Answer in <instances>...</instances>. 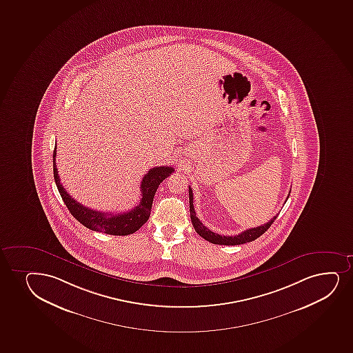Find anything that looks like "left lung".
<instances>
[{"label":"left lung","mask_w":353,"mask_h":353,"mask_svg":"<svg viewBox=\"0 0 353 353\" xmlns=\"http://www.w3.org/2000/svg\"><path fill=\"white\" fill-rule=\"evenodd\" d=\"M190 193V211H191V220L194 227L195 232L198 233L201 238L210 241V243H215V245H227V246H234V245H241V243H251L253 240L258 239L260 235H263L265 232L268 231L272 223H274L276 219V215H274L268 223L261 225V226L253 227L248 228L246 231L241 232L238 235H220L214 232L210 231L203 223L198 219V216L195 214L194 205H193V192L192 188H188ZM291 193V191H290ZM290 196V194L288 195ZM286 199V201H288Z\"/></svg>","instance_id":"obj_1"}]
</instances>
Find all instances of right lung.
Returning a JSON list of instances; mask_svg holds the SVG:
<instances>
[{
    "mask_svg": "<svg viewBox=\"0 0 353 353\" xmlns=\"http://www.w3.org/2000/svg\"><path fill=\"white\" fill-rule=\"evenodd\" d=\"M55 157H57V146L54 148L53 153L54 179H55L59 193L61 195L62 200L70 212V214L73 215L79 223H81L83 226L90 228L92 231L102 232L110 235L133 234L134 232L138 231L139 228L150 218L152 203H153V199L159 185L174 172L173 167L167 166L154 167L148 170V173L142 179L141 186H140L141 200L138 206L134 207L133 210L125 213L113 214V213L95 211L90 207H85L77 203L75 199L72 198L60 183Z\"/></svg>",
    "mask_w": 353,
    "mask_h": 353,
    "instance_id": "1",
    "label": "right lung"
}]
</instances>
